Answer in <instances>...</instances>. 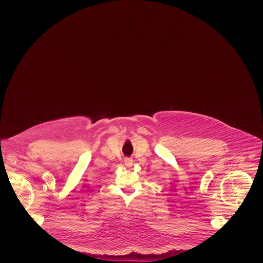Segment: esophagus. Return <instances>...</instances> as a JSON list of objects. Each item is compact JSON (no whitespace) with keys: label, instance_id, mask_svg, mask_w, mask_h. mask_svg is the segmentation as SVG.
Listing matches in <instances>:
<instances>
[{"label":"esophagus","instance_id":"obj_1","mask_svg":"<svg viewBox=\"0 0 263 263\" xmlns=\"http://www.w3.org/2000/svg\"><path fill=\"white\" fill-rule=\"evenodd\" d=\"M124 163H125L127 167H131L133 165V161L130 158H126L125 160H124Z\"/></svg>","mask_w":263,"mask_h":263}]
</instances>
